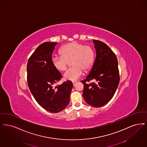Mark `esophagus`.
Returning a JSON list of instances; mask_svg holds the SVG:
<instances>
[{"instance_id":"esophagus-1","label":"esophagus","mask_w":147,"mask_h":147,"mask_svg":"<svg viewBox=\"0 0 147 147\" xmlns=\"http://www.w3.org/2000/svg\"><path fill=\"white\" fill-rule=\"evenodd\" d=\"M72 83H73V84H74V86H75V85L76 84L77 82L76 81H73Z\"/></svg>"}]
</instances>
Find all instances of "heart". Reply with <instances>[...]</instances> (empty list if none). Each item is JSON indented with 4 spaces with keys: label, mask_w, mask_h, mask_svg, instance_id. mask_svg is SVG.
<instances>
[{
    "label": "heart",
    "mask_w": 147,
    "mask_h": 147,
    "mask_svg": "<svg viewBox=\"0 0 147 147\" xmlns=\"http://www.w3.org/2000/svg\"><path fill=\"white\" fill-rule=\"evenodd\" d=\"M61 55L51 57L53 66L57 70L63 72L71 63L72 67L64 74L66 80L75 81L84 72L90 71L95 60V51L90 45L74 42L67 44L60 50Z\"/></svg>",
    "instance_id": "obj_1"
}]
</instances>
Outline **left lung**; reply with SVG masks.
<instances>
[{"label": "left lung", "mask_w": 147, "mask_h": 147, "mask_svg": "<svg viewBox=\"0 0 147 147\" xmlns=\"http://www.w3.org/2000/svg\"><path fill=\"white\" fill-rule=\"evenodd\" d=\"M96 48L94 63L89 75L81 81L85 102L93 107L104 106L112 99L120 82L118 62L115 53L105 43L93 40ZM94 80L95 83H86Z\"/></svg>", "instance_id": "left-lung-1"}]
</instances>
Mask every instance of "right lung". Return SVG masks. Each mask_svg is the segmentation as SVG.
Wrapping results in <instances>:
<instances>
[{
  "label": "right lung",
  "instance_id": "1",
  "mask_svg": "<svg viewBox=\"0 0 147 147\" xmlns=\"http://www.w3.org/2000/svg\"><path fill=\"white\" fill-rule=\"evenodd\" d=\"M57 45V42H47L39 45L27 65V83L32 95L39 105L53 113H59L68 105L73 87L69 80L54 87L62 77L51 62Z\"/></svg>",
  "mask_w": 147,
  "mask_h": 147
}]
</instances>
